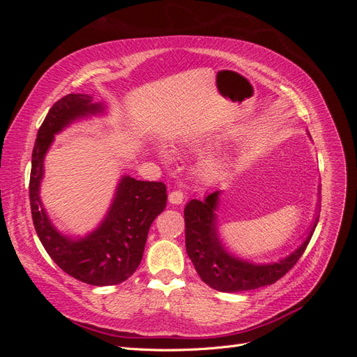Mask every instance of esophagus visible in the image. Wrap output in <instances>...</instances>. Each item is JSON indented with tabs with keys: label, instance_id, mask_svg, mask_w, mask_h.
<instances>
[{
	"label": "esophagus",
	"instance_id": "1",
	"mask_svg": "<svg viewBox=\"0 0 357 357\" xmlns=\"http://www.w3.org/2000/svg\"><path fill=\"white\" fill-rule=\"evenodd\" d=\"M183 199H185V193H183L181 190H172L168 195V201L174 205L181 204Z\"/></svg>",
	"mask_w": 357,
	"mask_h": 357
}]
</instances>
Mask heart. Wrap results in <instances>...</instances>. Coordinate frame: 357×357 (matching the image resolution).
<instances>
[{
	"instance_id": "obj_1",
	"label": "heart",
	"mask_w": 357,
	"mask_h": 357,
	"mask_svg": "<svg viewBox=\"0 0 357 357\" xmlns=\"http://www.w3.org/2000/svg\"><path fill=\"white\" fill-rule=\"evenodd\" d=\"M162 156L164 158H167V153H165V150H162V153H160ZM222 168H223V164H222V160H219V159H207L202 164V177L205 178V180H213V178H215L218 177L219 174H220V171H222Z\"/></svg>"
}]
</instances>
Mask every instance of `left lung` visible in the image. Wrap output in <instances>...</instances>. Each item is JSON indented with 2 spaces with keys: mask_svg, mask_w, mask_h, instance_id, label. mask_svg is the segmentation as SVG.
<instances>
[{
  "mask_svg": "<svg viewBox=\"0 0 357 357\" xmlns=\"http://www.w3.org/2000/svg\"><path fill=\"white\" fill-rule=\"evenodd\" d=\"M220 193L222 190H215L205 197L204 201L192 199L185 207L186 252L198 275L205 284L214 290L228 291V294L253 290L275 283L291 269L305 252L319 222L320 201H317L316 205L314 220L310 225L308 234L298 248L277 262L255 264L226 250L220 240L218 214H215L219 208Z\"/></svg>",
  "mask_w": 357,
  "mask_h": 357,
  "instance_id": "1",
  "label": "left lung"
}]
</instances>
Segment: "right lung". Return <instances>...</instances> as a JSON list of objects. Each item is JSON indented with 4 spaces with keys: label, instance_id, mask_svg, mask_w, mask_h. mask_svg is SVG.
Returning <instances> with one entry per match:
<instances>
[{
    "label": "right lung",
    "instance_id": "right-lung-1",
    "mask_svg": "<svg viewBox=\"0 0 357 357\" xmlns=\"http://www.w3.org/2000/svg\"><path fill=\"white\" fill-rule=\"evenodd\" d=\"M104 112L105 105L93 102L88 93H70L53 104L38 129L29 178L32 222L41 244L62 271L92 286L119 284L135 273L144 253L150 225L167 205V188L162 181L122 176L109 211L93 231L84 236H68L52 223L40 197L49 149L55 135L71 123L102 116Z\"/></svg>",
    "mask_w": 357,
    "mask_h": 357
}]
</instances>
